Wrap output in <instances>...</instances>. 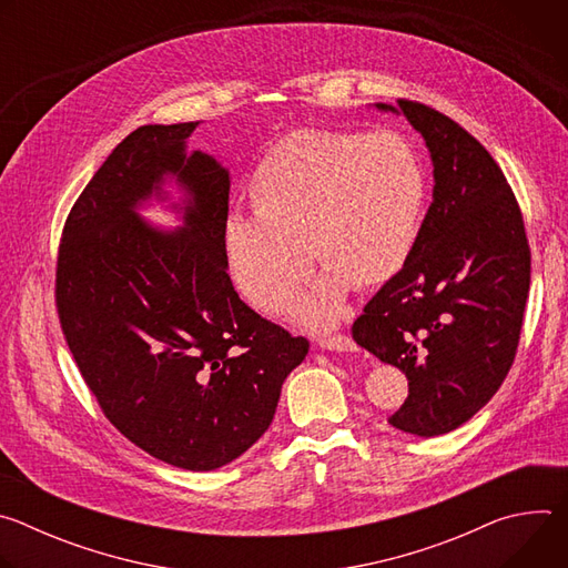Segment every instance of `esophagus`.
<instances>
[{
  "label": "esophagus",
  "instance_id": "1",
  "mask_svg": "<svg viewBox=\"0 0 568 568\" xmlns=\"http://www.w3.org/2000/svg\"><path fill=\"white\" fill-rule=\"evenodd\" d=\"M318 346L323 351H339V353H353L357 351V344L348 335H331V337H321Z\"/></svg>",
  "mask_w": 568,
  "mask_h": 568
}]
</instances>
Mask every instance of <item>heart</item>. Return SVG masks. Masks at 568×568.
I'll list each match as a JSON object with an SVG mask.
<instances>
[{"mask_svg": "<svg viewBox=\"0 0 568 568\" xmlns=\"http://www.w3.org/2000/svg\"><path fill=\"white\" fill-rule=\"evenodd\" d=\"M247 195L254 213H231L222 226L235 290L258 312L283 314L314 256L328 274L294 314L312 328H328L351 287L384 285L409 261L425 173L395 132L298 128L261 156Z\"/></svg>", "mask_w": 568, "mask_h": 568, "instance_id": "obj_1", "label": "heart"}]
</instances>
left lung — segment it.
<instances>
[{"mask_svg":"<svg viewBox=\"0 0 568 568\" xmlns=\"http://www.w3.org/2000/svg\"><path fill=\"white\" fill-rule=\"evenodd\" d=\"M397 103L432 152L434 202L409 261L364 305L353 339L409 379L388 423L429 438L467 423L504 384L524 326L530 245L493 154L438 110Z\"/></svg>","mask_w":568,"mask_h":568,"instance_id":"obj_1","label":"left lung"}]
</instances>
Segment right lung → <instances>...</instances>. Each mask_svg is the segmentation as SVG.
I'll use <instances>...</instances> for the list:
<instances>
[{"label": "right lung", "mask_w": 568, "mask_h": 568, "mask_svg": "<svg viewBox=\"0 0 568 568\" xmlns=\"http://www.w3.org/2000/svg\"><path fill=\"white\" fill-rule=\"evenodd\" d=\"M197 123L141 125L112 150L67 215L55 310L105 418L150 456L209 471L267 432L310 344L233 290L222 247L229 173L200 150L186 154ZM164 174L192 193L178 234L133 213Z\"/></svg>", "instance_id": "obj_1"}]
</instances>
